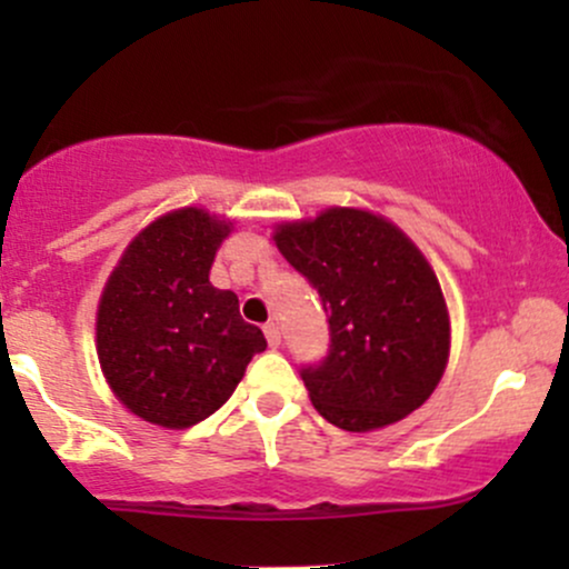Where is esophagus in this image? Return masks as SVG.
<instances>
[{
	"label": "esophagus",
	"mask_w": 569,
	"mask_h": 569,
	"mask_svg": "<svg viewBox=\"0 0 569 569\" xmlns=\"http://www.w3.org/2000/svg\"><path fill=\"white\" fill-rule=\"evenodd\" d=\"M264 337L267 342H270V348H280V326L278 323H267L264 326Z\"/></svg>",
	"instance_id": "obj_1"
}]
</instances>
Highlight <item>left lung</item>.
I'll return each mask as SVG.
<instances>
[{
	"instance_id": "1",
	"label": "left lung",
	"mask_w": 569,
	"mask_h": 569,
	"mask_svg": "<svg viewBox=\"0 0 569 569\" xmlns=\"http://www.w3.org/2000/svg\"><path fill=\"white\" fill-rule=\"evenodd\" d=\"M276 243L321 297L329 352L299 369L331 426L385 428L428 401L449 358L433 270L396 224L356 208L278 227Z\"/></svg>"
}]
</instances>
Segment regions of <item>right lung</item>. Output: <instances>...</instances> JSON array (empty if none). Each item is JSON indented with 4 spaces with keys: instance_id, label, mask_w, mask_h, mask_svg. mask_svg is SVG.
Masks as SVG:
<instances>
[{
    "instance_id": "add662e5",
    "label": "right lung",
    "mask_w": 569,
    "mask_h": 569,
    "mask_svg": "<svg viewBox=\"0 0 569 569\" xmlns=\"http://www.w3.org/2000/svg\"><path fill=\"white\" fill-rule=\"evenodd\" d=\"M227 232L200 208L168 213L128 246L101 293L98 361L114 396L154 426L206 420L267 348L238 297L208 280Z\"/></svg>"
}]
</instances>
